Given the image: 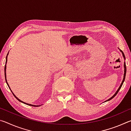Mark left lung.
Returning a JSON list of instances; mask_svg holds the SVG:
<instances>
[{"label": "left lung", "instance_id": "obj_1", "mask_svg": "<svg viewBox=\"0 0 131 131\" xmlns=\"http://www.w3.org/2000/svg\"><path fill=\"white\" fill-rule=\"evenodd\" d=\"M121 51L122 52V51ZM123 57H124V58H125V55H124V53L123 52ZM126 72H127V69H126V65H125V63H124V79H123V81H122V83H121V84L120 85V86H119V88L118 89V90L117 91V92L115 93V94L113 95V96L112 97H110V99H108V100H107L106 101H110V100H111V99H113V97L116 96V95L117 94V93L118 92V91H119V90H120V88H121V87H122V85H123V83H124V80H125V76H126Z\"/></svg>", "mask_w": 131, "mask_h": 131}]
</instances>
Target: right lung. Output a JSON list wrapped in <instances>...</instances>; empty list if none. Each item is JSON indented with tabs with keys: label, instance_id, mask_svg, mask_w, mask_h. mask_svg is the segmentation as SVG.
<instances>
[{
	"label": "right lung",
	"instance_id": "obj_1",
	"mask_svg": "<svg viewBox=\"0 0 131 131\" xmlns=\"http://www.w3.org/2000/svg\"><path fill=\"white\" fill-rule=\"evenodd\" d=\"M8 54H7V56H6V62H7V55H8ZM6 65H5V66H4V75H5V79H6V83H7V80H6ZM7 85H8V83H7ZM8 87H9V86H8ZM9 88H10V87H9ZM13 95H14V96H15V97H16V99H17V100H18L19 102H23V103H24V104H26V105H29V106H34V107H38V106H40V105L39 106H37V105H30V104H28V103H25V102H23V101H21V100H19V99L18 98V97H16V96H15V95L13 94Z\"/></svg>",
	"mask_w": 131,
	"mask_h": 131
}]
</instances>
